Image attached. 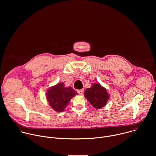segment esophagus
Masks as SVG:
<instances>
[{
    "label": "esophagus",
    "instance_id": "obj_1",
    "mask_svg": "<svg viewBox=\"0 0 156 156\" xmlns=\"http://www.w3.org/2000/svg\"><path fill=\"white\" fill-rule=\"evenodd\" d=\"M83 91H84V90H83V89L77 90V93H78V94H79L80 95H82V94H83Z\"/></svg>",
    "mask_w": 156,
    "mask_h": 156
}]
</instances>
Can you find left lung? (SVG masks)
I'll list each match as a JSON object with an SVG mask.
<instances>
[{
  "instance_id": "1",
  "label": "left lung",
  "mask_w": 156,
  "mask_h": 156,
  "mask_svg": "<svg viewBox=\"0 0 156 156\" xmlns=\"http://www.w3.org/2000/svg\"><path fill=\"white\" fill-rule=\"evenodd\" d=\"M85 97L95 108L99 109L106 105L109 96L105 88L99 84H94L85 91Z\"/></svg>"
}]
</instances>
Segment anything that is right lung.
Instances as JSON below:
<instances>
[{
    "instance_id": "obj_1",
    "label": "right lung",
    "mask_w": 156,
    "mask_h": 156,
    "mask_svg": "<svg viewBox=\"0 0 156 156\" xmlns=\"http://www.w3.org/2000/svg\"><path fill=\"white\" fill-rule=\"evenodd\" d=\"M77 94V92L71 87L65 88L64 84L60 83L48 91L47 98L50 105L54 110L62 112L65 109L70 100Z\"/></svg>"
}]
</instances>
